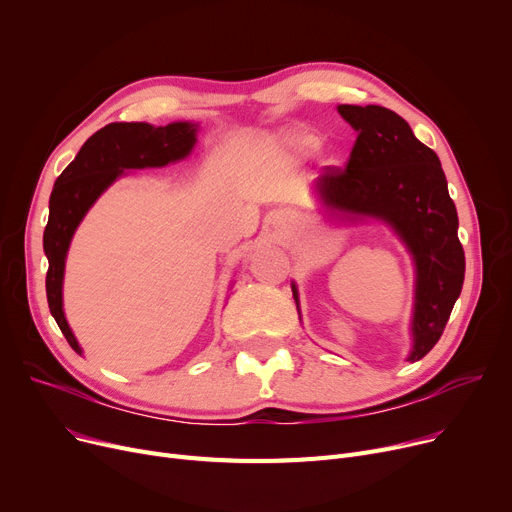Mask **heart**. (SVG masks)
Returning a JSON list of instances; mask_svg holds the SVG:
<instances>
[{"label": "heart", "mask_w": 512, "mask_h": 512, "mask_svg": "<svg viewBox=\"0 0 512 512\" xmlns=\"http://www.w3.org/2000/svg\"><path fill=\"white\" fill-rule=\"evenodd\" d=\"M280 145L284 149H288L290 153H294V155L305 157V155H311L317 149L319 139L315 137L313 132H307V130H290L280 139Z\"/></svg>", "instance_id": "b5f03b06"}]
</instances>
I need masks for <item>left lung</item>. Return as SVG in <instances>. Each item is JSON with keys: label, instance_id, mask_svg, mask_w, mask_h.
Listing matches in <instances>:
<instances>
[{"label": "left lung", "instance_id": "1", "mask_svg": "<svg viewBox=\"0 0 512 512\" xmlns=\"http://www.w3.org/2000/svg\"><path fill=\"white\" fill-rule=\"evenodd\" d=\"M357 141L342 170L328 168L311 195L324 220L336 226L378 222L405 245L413 261V313L409 363L440 340L465 280L459 215L448 195L438 155L411 126L382 105H338ZM299 307V286L290 282Z\"/></svg>", "mask_w": 512, "mask_h": 512}]
</instances>
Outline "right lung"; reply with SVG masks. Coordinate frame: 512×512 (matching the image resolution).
I'll list each match as a JSON object with an SVG mask.
<instances>
[{"label":"right lung","instance_id":"1","mask_svg":"<svg viewBox=\"0 0 512 512\" xmlns=\"http://www.w3.org/2000/svg\"><path fill=\"white\" fill-rule=\"evenodd\" d=\"M197 122L153 126L147 122H112L97 130L80 147L70 166L58 176L49 197V220L43 232V251L49 261L45 278L49 311L74 353L83 357L66 313L64 274L66 257L76 228L89 209L116 180L132 170L164 168L186 159L197 145Z\"/></svg>","mask_w":512,"mask_h":512}]
</instances>
